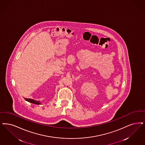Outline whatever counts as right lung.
<instances>
[{
    "label": "right lung",
    "instance_id": "1",
    "mask_svg": "<svg viewBox=\"0 0 145 145\" xmlns=\"http://www.w3.org/2000/svg\"><path fill=\"white\" fill-rule=\"evenodd\" d=\"M25 100H26L27 101L29 102V103H32V104L38 105L40 104V103L39 101H37V100H33V99L25 98Z\"/></svg>",
    "mask_w": 145,
    "mask_h": 145
}]
</instances>
